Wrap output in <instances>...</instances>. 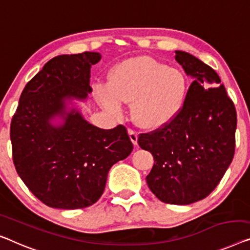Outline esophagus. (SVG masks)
<instances>
[{
    "instance_id": "1",
    "label": "esophagus",
    "mask_w": 250,
    "mask_h": 250,
    "mask_svg": "<svg viewBox=\"0 0 250 250\" xmlns=\"http://www.w3.org/2000/svg\"><path fill=\"white\" fill-rule=\"evenodd\" d=\"M128 133H129L130 139H131V141H132V144L135 145V146H137V144H138V133L133 129H128Z\"/></svg>"
}]
</instances>
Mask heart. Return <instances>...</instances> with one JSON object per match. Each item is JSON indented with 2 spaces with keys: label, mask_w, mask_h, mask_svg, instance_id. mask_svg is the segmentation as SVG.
<instances>
[{
  "label": "heart",
  "mask_w": 250,
  "mask_h": 250,
  "mask_svg": "<svg viewBox=\"0 0 250 250\" xmlns=\"http://www.w3.org/2000/svg\"><path fill=\"white\" fill-rule=\"evenodd\" d=\"M188 89V82L183 70L140 56L115 67L109 84L95 85L94 95L114 118L124 114L122 103L132 102L131 114L136 124L145 129H158L181 112Z\"/></svg>",
  "instance_id": "heart-1"
}]
</instances>
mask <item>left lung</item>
<instances>
[{
	"instance_id": "left-lung-1",
	"label": "left lung",
	"mask_w": 250,
	"mask_h": 250,
	"mask_svg": "<svg viewBox=\"0 0 250 250\" xmlns=\"http://www.w3.org/2000/svg\"><path fill=\"white\" fill-rule=\"evenodd\" d=\"M175 59L193 80L181 112L168 125L140 133L138 144L155 163L146 181L157 199L186 206L207 197L227 172L236 147L237 112L220 77L185 51ZM206 83H217L208 89Z\"/></svg>"
}]
</instances>
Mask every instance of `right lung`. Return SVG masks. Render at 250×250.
Segmentation results:
<instances>
[{"instance_id": "add662e5", "label": "right lung", "mask_w": 250, "mask_h": 250, "mask_svg": "<svg viewBox=\"0 0 250 250\" xmlns=\"http://www.w3.org/2000/svg\"><path fill=\"white\" fill-rule=\"evenodd\" d=\"M99 53L85 51L50 59L28 82L12 118L10 138L17 173L32 194L50 208H83L103 194L111 167L131 154L125 125L100 129L67 101H84L91 66ZM62 124L53 125L54 117Z\"/></svg>"}]
</instances>
